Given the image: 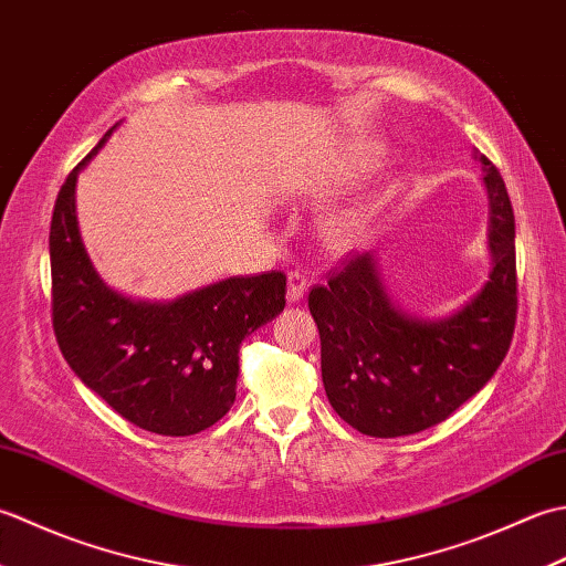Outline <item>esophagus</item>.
I'll return each mask as SVG.
<instances>
[{"instance_id":"esophagus-1","label":"esophagus","mask_w":566,"mask_h":566,"mask_svg":"<svg viewBox=\"0 0 566 566\" xmlns=\"http://www.w3.org/2000/svg\"><path fill=\"white\" fill-rule=\"evenodd\" d=\"M306 290H308L306 276L298 270L290 272V276H286V302H292V304L302 302V298L306 296Z\"/></svg>"}]
</instances>
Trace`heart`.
<instances>
[{
	"label": "heart",
	"mask_w": 566,
	"mask_h": 566,
	"mask_svg": "<svg viewBox=\"0 0 566 566\" xmlns=\"http://www.w3.org/2000/svg\"><path fill=\"white\" fill-rule=\"evenodd\" d=\"M379 219V201H359L355 207L335 213L328 223V238L338 248H355L371 233Z\"/></svg>",
	"instance_id": "1"
}]
</instances>
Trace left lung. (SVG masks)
<instances>
[{"label":"left lung","mask_w":566,"mask_h":566,"mask_svg":"<svg viewBox=\"0 0 566 566\" xmlns=\"http://www.w3.org/2000/svg\"><path fill=\"white\" fill-rule=\"evenodd\" d=\"M489 280L442 318H418L394 302L371 252L347 260L308 311L321 335V377L333 411L371 438L413 436L442 423L484 389L515 328V219L506 185L486 155Z\"/></svg>","instance_id":"obj_1"}]
</instances>
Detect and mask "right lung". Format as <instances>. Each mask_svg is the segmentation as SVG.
<instances>
[{
  "label": "right lung",
  "mask_w": 566,
  "mask_h": 566,
  "mask_svg": "<svg viewBox=\"0 0 566 566\" xmlns=\"http://www.w3.org/2000/svg\"><path fill=\"white\" fill-rule=\"evenodd\" d=\"M116 126L57 191L48 240L53 331L72 371L118 416L158 436H195L231 411L240 343L284 308L286 276H231L172 302L112 290L82 245L75 187Z\"/></svg>",
  "instance_id": "right-lung-1"
}]
</instances>
